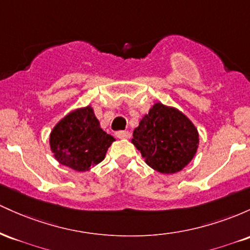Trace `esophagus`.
I'll use <instances>...</instances> for the list:
<instances>
[{
  "label": "esophagus",
  "mask_w": 250,
  "mask_h": 250,
  "mask_svg": "<svg viewBox=\"0 0 250 250\" xmlns=\"http://www.w3.org/2000/svg\"><path fill=\"white\" fill-rule=\"evenodd\" d=\"M130 135L131 134L127 130H120L116 133V136L119 137V139H129V137H130Z\"/></svg>",
  "instance_id": "1"
}]
</instances>
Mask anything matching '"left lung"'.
Masks as SVG:
<instances>
[{
    "label": "left lung",
    "mask_w": 250,
    "mask_h": 250,
    "mask_svg": "<svg viewBox=\"0 0 250 250\" xmlns=\"http://www.w3.org/2000/svg\"><path fill=\"white\" fill-rule=\"evenodd\" d=\"M131 142L149 167L162 174L182 170L194 157L199 133L187 116L175 108L155 103L135 128Z\"/></svg>",
    "instance_id": "obj_1"
}]
</instances>
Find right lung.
<instances>
[{
  "mask_svg": "<svg viewBox=\"0 0 250 250\" xmlns=\"http://www.w3.org/2000/svg\"><path fill=\"white\" fill-rule=\"evenodd\" d=\"M50 148L61 165L85 171L104 159L113 141L111 135L100 128L91 107L71 111L54 127Z\"/></svg>",
  "mask_w": 250,
  "mask_h": 250,
  "instance_id": "obj_1",
  "label": "right lung"
}]
</instances>
